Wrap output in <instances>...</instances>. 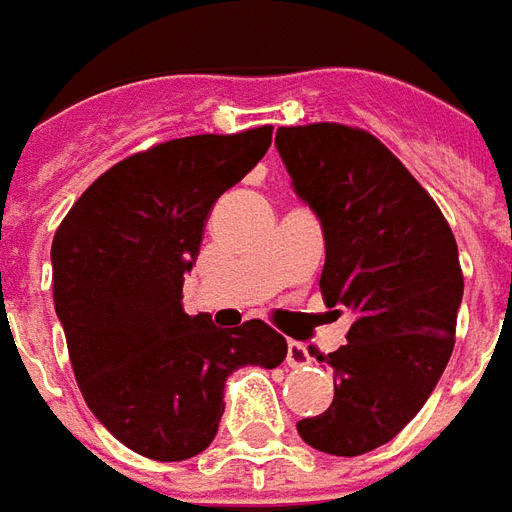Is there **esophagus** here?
<instances>
[{
  "label": "esophagus",
  "mask_w": 512,
  "mask_h": 512,
  "mask_svg": "<svg viewBox=\"0 0 512 512\" xmlns=\"http://www.w3.org/2000/svg\"><path fill=\"white\" fill-rule=\"evenodd\" d=\"M311 358H308V350L300 342H289L286 344V364L289 366H303L308 364Z\"/></svg>",
  "instance_id": "obj_1"
}]
</instances>
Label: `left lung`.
<instances>
[{"mask_svg": "<svg viewBox=\"0 0 512 512\" xmlns=\"http://www.w3.org/2000/svg\"><path fill=\"white\" fill-rule=\"evenodd\" d=\"M275 148L325 237V306L347 308L328 353L331 408L297 433L328 455H364L400 433L436 389L463 300L458 242L436 201L389 148L342 123L281 126Z\"/></svg>", "mask_w": 512, "mask_h": 512, "instance_id": "1", "label": "left lung"}]
</instances>
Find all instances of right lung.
Returning <instances> with one entry per match:
<instances>
[{"mask_svg": "<svg viewBox=\"0 0 512 512\" xmlns=\"http://www.w3.org/2000/svg\"><path fill=\"white\" fill-rule=\"evenodd\" d=\"M270 140L273 126H259L140 151L101 173L54 234V311L79 391L137 455L195 458L217 436L228 375L286 358V339L262 320L217 328L181 306L206 217Z\"/></svg>", "mask_w": 512, "mask_h": 512, "instance_id": "obj_1", "label": "right lung"}]
</instances>
